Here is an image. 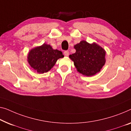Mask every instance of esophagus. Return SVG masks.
Listing matches in <instances>:
<instances>
[{"label":"esophagus","instance_id":"1","mask_svg":"<svg viewBox=\"0 0 131 131\" xmlns=\"http://www.w3.org/2000/svg\"><path fill=\"white\" fill-rule=\"evenodd\" d=\"M64 54H65V56H68L69 54V52L67 51V50H66V51H65L64 52Z\"/></svg>","mask_w":131,"mask_h":131}]
</instances>
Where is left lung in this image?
Here are the masks:
<instances>
[{
    "label": "left lung",
    "instance_id": "1",
    "mask_svg": "<svg viewBox=\"0 0 131 131\" xmlns=\"http://www.w3.org/2000/svg\"><path fill=\"white\" fill-rule=\"evenodd\" d=\"M76 52L69 55L80 73L92 77L101 71L106 62V51L95 42L89 43L82 40L74 45Z\"/></svg>",
    "mask_w": 131,
    "mask_h": 131
}]
</instances>
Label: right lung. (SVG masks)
<instances>
[{"label":"right lung","instance_id":"right-lung-1","mask_svg":"<svg viewBox=\"0 0 131 131\" xmlns=\"http://www.w3.org/2000/svg\"><path fill=\"white\" fill-rule=\"evenodd\" d=\"M63 57L61 51L53 49L50 45L43 43L30 50L27 60L35 72L44 73L53 67L58 59Z\"/></svg>","mask_w":131,"mask_h":131}]
</instances>
